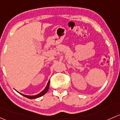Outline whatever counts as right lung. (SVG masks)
Masks as SVG:
<instances>
[{
    "label": "right lung",
    "mask_w": 120,
    "mask_h": 120,
    "mask_svg": "<svg viewBox=\"0 0 120 120\" xmlns=\"http://www.w3.org/2000/svg\"><path fill=\"white\" fill-rule=\"evenodd\" d=\"M49 83H50V80H49L48 82L47 83V85L46 86V87H45V88L44 89V90H42V91L41 92V93H40L39 94H37V95H24L23 94H21L22 95H23V96L26 97V98H29V99H35V98H39V97L42 96V95H44V94H46V93H47L48 90H49Z\"/></svg>",
    "instance_id": "right-lung-1"
}]
</instances>
